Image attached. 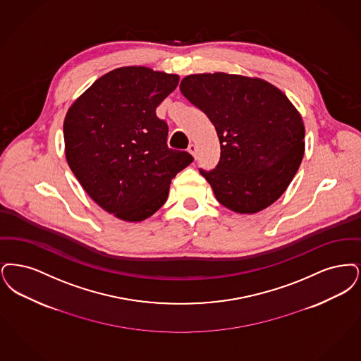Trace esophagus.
Segmentation results:
<instances>
[{"label": "esophagus", "instance_id": "obj_1", "mask_svg": "<svg viewBox=\"0 0 361 361\" xmlns=\"http://www.w3.org/2000/svg\"><path fill=\"white\" fill-rule=\"evenodd\" d=\"M188 154H191L194 159L197 157V147H195L194 144H190V145H188Z\"/></svg>", "mask_w": 361, "mask_h": 361}]
</instances>
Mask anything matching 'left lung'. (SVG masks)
<instances>
[{
    "label": "left lung",
    "mask_w": 361,
    "mask_h": 361,
    "mask_svg": "<svg viewBox=\"0 0 361 361\" xmlns=\"http://www.w3.org/2000/svg\"><path fill=\"white\" fill-rule=\"evenodd\" d=\"M179 89L216 128L220 161L200 173L217 201L240 214L274 204L305 152L303 120L291 101L264 79L226 73L191 74Z\"/></svg>",
    "instance_id": "obj_1"
}]
</instances>
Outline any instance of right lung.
<instances>
[{
    "label": "right lung",
    "instance_id": "add662e5",
    "mask_svg": "<svg viewBox=\"0 0 361 361\" xmlns=\"http://www.w3.org/2000/svg\"><path fill=\"white\" fill-rule=\"evenodd\" d=\"M179 77L144 66L111 70L74 101L63 124L71 171L95 204L140 222L167 201L171 179L194 160L167 147L160 102Z\"/></svg>",
    "mask_w": 361,
    "mask_h": 361
}]
</instances>
